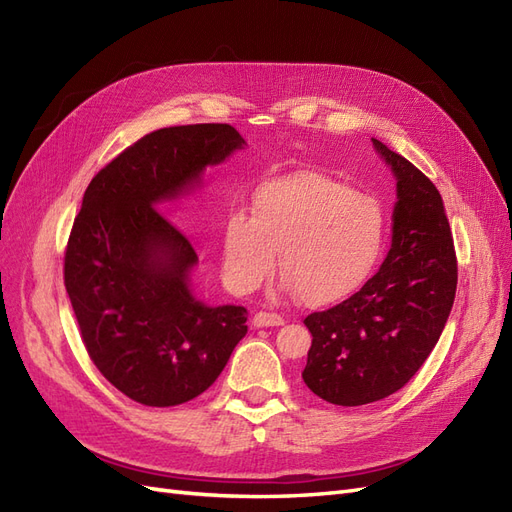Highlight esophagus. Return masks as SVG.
<instances>
[{
  "label": "esophagus",
  "mask_w": 512,
  "mask_h": 512,
  "mask_svg": "<svg viewBox=\"0 0 512 512\" xmlns=\"http://www.w3.org/2000/svg\"><path fill=\"white\" fill-rule=\"evenodd\" d=\"M284 318L280 314H271V312H258L254 316V327L262 329V327H282Z\"/></svg>",
  "instance_id": "obj_1"
}]
</instances>
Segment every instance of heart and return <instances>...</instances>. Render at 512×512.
I'll use <instances>...</instances> for the list:
<instances>
[{"label": "heart", "mask_w": 512, "mask_h": 512, "mask_svg": "<svg viewBox=\"0 0 512 512\" xmlns=\"http://www.w3.org/2000/svg\"><path fill=\"white\" fill-rule=\"evenodd\" d=\"M386 243L380 200L316 170H303L260 185L254 211H232L222 230L226 284L254 292L275 269L284 288L309 307L348 299L378 267Z\"/></svg>", "instance_id": "b5f03b06"}]
</instances>
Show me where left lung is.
<instances>
[{
  "instance_id": "1",
  "label": "left lung",
  "mask_w": 512,
  "mask_h": 512,
  "mask_svg": "<svg viewBox=\"0 0 512 512\" xmlns=\"http://www.w3.org/2000/svg\"><path fill=\"white\" fill-rule=\"evenodd\" d=\"M397 177L393 243L350 299L303 322L312 333L303 380L335 406L393 395L438 344L457 290V256L442 196L404 156L371 138Z\"/></svg>"
}]
</instances>
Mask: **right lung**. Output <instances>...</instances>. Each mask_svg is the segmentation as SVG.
<instances>
[{
	"label": "right lung",
	"instance_id": "right-lung-1",
	"mask_svg": "<svg viewBox=\"0 0 512 512\" xmlns=\"http://www.w3.org/2000/svg\"><path fill=\"white\" fill-rule=\"evenodd\" d=\"M243 145L228 123L162 128L87 185L64 284L89 359L136 404L168 408L205 393L247 333L245 307L194 299L196 250L156 207Z\"/></svg>",
	"mask_w": 512,
	"mask_h": 512
}]
</instances>
